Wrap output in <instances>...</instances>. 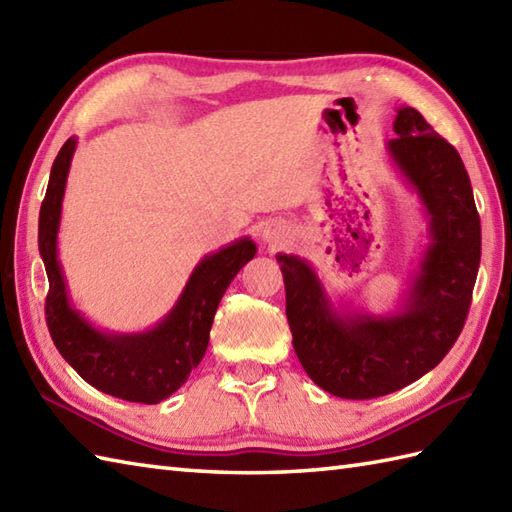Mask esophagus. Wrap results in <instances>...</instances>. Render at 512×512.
<instances>
[{
	"instance_id": "34e87169",
	"label": "esophagus",
	"mask_w": 512,
	"mask_h": 512,
	"mask_svg": "<svg viewBox=\"0 0 512 512\" xmlns=\"http://www.w3.org/2000/svg\"><path fill=\"white\" fill-rule=\"evenodd\" d=\"M262 237L268 246L279 248L292 239V228L284 220H270L262 228Z\"/></svg>"
}]
</instances>
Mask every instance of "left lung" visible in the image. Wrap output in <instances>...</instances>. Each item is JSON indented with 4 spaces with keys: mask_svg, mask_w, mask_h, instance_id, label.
I'll return each mask as SVG.
<instances>
[{
    "mask_svg": "<svg viewBox=\"0 0 512 512\" xmlns=\"http://www.w3.org/2000/svg\"><path fill=\"white\" fill-rule=\"evenodd\" d=\"M387 154L418 193L429 244L400 308L339 312L312 266L277 255L292 345L306 374L332 396H387L431 372L464 328L482 255V228L464 162L413 107H400Z\"/></svg>",
    "mask_w": 512,
    "mask_h": 512,
    "instance_id": "8db88e82",
    "label": "left lung"
}]
</instances>
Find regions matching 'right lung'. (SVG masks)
<instances>
[{"instance_id":"right-lung-1","label":"right lung","mask_w":512,"mask_h":512,"mask_svg":"<svg viewBox=\"0 0 512 512\" xmlns=\"http://www.w3.org/2000/svg\"><path fill=\"white\" fill-rule=\"evenodd\" d=\"M76 138H68L54 158L46 198L39 211V253L48 273L46 323L54 345L85 383L129 402H156L178 391L198 367L209 345L215 310L235 275L255 257L257 246L242 237L202 257L165 319L134 334L105 332L83 317L68 297L57 255L61 204Z\"/></svg>"}]
</instances>
